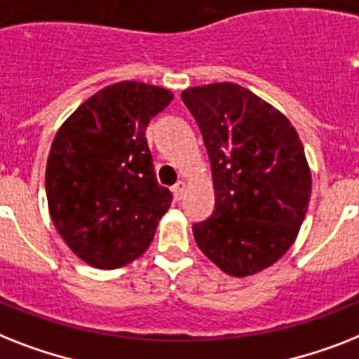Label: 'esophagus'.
Masks as SVG:
<instances>
[{"label":"esophagus","instance_id":"1","mask_svg":"<svg viewBox=\"0 0 359 359\" xmlns=\"http://www.w3.org/2000/svg\"><path fill=\"white\" fill-rule=\"evenodd\" d=\"M171 191H173L175 199H177V201L182 199V195H184V191H186V182H184V180H179V182H177V184H175L173 188H171Z\"/></svg>","mask_w":359,"mask_h":359}]
</instances>
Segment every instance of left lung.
<instances>
[{
	"instance_id": "8db88e82",
	"label": "left lung",
	"mask_w": 359,
	"mask_h": 359,
	"mask_svg": "<svg viewBox=\"0 0 359 359\" xmlns=\"http://www.w3.org/2000/svg\"><path fill=\"white\" fill-rule=\"evenodd\" d=\"M180 97L203 134L215 194L195 241L226 275H255L280 260L304 221L311 173L302 142L284 114L240 84L194 86Z\"/></svg>"
}]
</instances>
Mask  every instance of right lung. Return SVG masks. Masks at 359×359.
I'll use <instances>...</instances> for the list:
<instances>
[{
    "label": "right lung",
    "instance_id": "obj_1",
    "mask_svg": "<svg viewBox=\"0 0 359 359\" xmlns=\"http://www.w3.org/2000/svg\"><path fill=\"white\" fill-rule=\"evenodd\" d=\"M173 101L170 90L123 81L86 99L49 151V214L66 245L97 269L136 260L173 195L156 182L145 129Z\"/></svg>",
    "mask_w": 359,
    "mask_h": 359
}]
</instances>
